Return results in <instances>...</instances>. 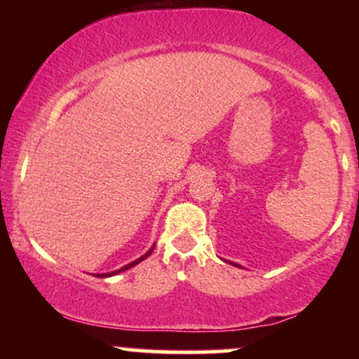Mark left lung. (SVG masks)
<instances>
[{"label": "left lung", "instance_id": "1", "mask_svg": "<svg viewBox=\"0 0 359 359\" xmlns=\"http://www.w3.org/2000/svg\"><path fill=\"white\" fill-rule=\"evenodd\" d=\"M229 263H231V262H229ZM233 265H234V266H241V265H238V263H233Z\"/></svg>", "mask_w": 359, "mask_h": 359}]
</instances>
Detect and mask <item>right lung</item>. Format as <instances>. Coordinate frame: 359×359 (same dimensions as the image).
Masks as SVG:
<instances>
[{"mask_svg":"<svg viewBox=\"0 0 359 359\" xmlns=\"http://www.w3.org/2000/svg\"><path fill=\"white\" fill-rule=\"evenodd\" d=\"M154 248H155V245L151 246L150 250L147 251L145 255H143V257H140L138 259H135V262H131V263H128V265H125L123 266V269H119V270H114V271H108V273H97V275H94V277H100V278H106V277H113V275H118V273H121V271H125V270H130L131 266H135V265H138L140 262H143V259H145L147 257H150L151 255V251H154Z\"/></svg>","mask_w":359,"mask_h":359,"instance_id":"right-lung-1","label":"right lung"}]
</instances>
